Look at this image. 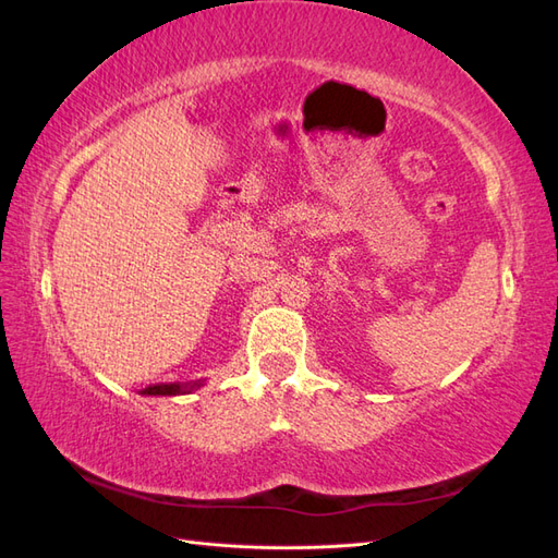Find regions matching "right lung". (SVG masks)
<instances>
[{
	"label": "right lung",
	"instance_id": "1",
	"mask_svg": "<svg viewBox=\"0 0 558 558\" xmlns=\"http://www.w3.org/2000/svg\"><path fill=\"white\" fill-rule=\"evenodd\" d=\"M199 386H205V381H189V384H158V386H148L142 391V396H185V393H193L197 391Z\"/></svg>",
	"mask_w": 558,
	"mask_h": 558
}]
</instances>
